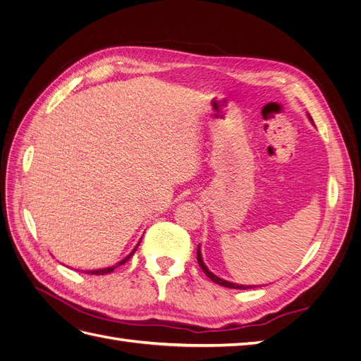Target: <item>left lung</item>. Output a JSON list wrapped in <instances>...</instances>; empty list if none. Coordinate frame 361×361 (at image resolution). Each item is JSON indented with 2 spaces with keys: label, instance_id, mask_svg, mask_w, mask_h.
Wrapping results in <instances>:
<instances>
[{
  "label": "left lung",
  "instance_id": "1",
  "mask_svg": "<svg viewBox=\"0 0 361 361\" xmlns=\"http://www.w3.org/2000/svg\"><path fill=\"white\" fill-rule=\"evenodd\" d=\"M197 262H199V265H200V268L203 269L204 274H206L207 277H209L212 281H215L216 285H221V286H224V288H231V289H250V288H253V286L236 285V283H231V281L223 280V279H220V277H216L215 274H212V272L206 268L204 262H203V259H202V253H200V245H199V248H197Z\"/></svg>",
  "mask_w": 361,
  "mask_h": 361
}]
</instances>
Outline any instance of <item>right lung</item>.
Here are the masks:
<instances>
[{"label":"right lung","instance_id":"right-lung-1","mask_svg":"<svg viewBox=\"0 0 361 361\" xmlns=\"http://www.w3.org/2000/svg\"><path fill=\"white\" fill-rule=\"evenodd\" d=\"M138 245H140V243L135 245V248L130 251V255H128L125 259H122L118 262L117 265H113V267H108V268H102V269H93V271H87V274H90V276H104V274H108V272H113L117 267H120V265H123L125 262H128L129 259H130V256H133L134 253H135V250L138 248Z\"/></svg>","mask_w":361,"mask_h":361}]
</instances>
